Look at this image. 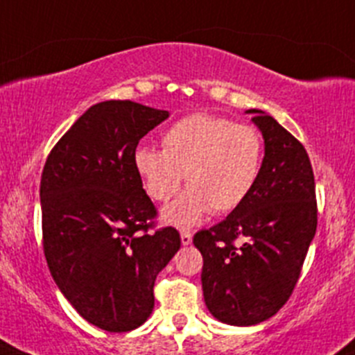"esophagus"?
<instances>
[{
    "mask_svg": "<svg viewBox=\"0 0 355 355\" xmlns=\"http://www.w3.org/2000/svg\"><path fill=\"white\" fill-rule=\"evenodd\" d=\"M180 241H182V245H191V243H193V234H191V231L182 230L180 231Z\"/></svg>",
    "mask_w": 355,
    "mask_h": 355,
    "instance_id": "esophagus-1",
    "label": "esophagus"
}]
</instances>
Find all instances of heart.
<instances>
[{
    "mask_svg": "<svg viewBox=\"0 0 355 355\" xmlns=\"http://www.w3.org/2000/svg\"><path fill=\"white\" fill-rule=\"evenodd\" d=\"M162 150L138 147L132 164L154 201L189 189L162 210L173 226H194L214 210L231 211L252 193L263 162V138L252 125L211 114H193L173 122L161 137Z\"/></svg>",
    "mask_w": 355,
    "mask_h": 355,
    "instance_id": "obj_1",
    "label": "heart"
}]
</instances>
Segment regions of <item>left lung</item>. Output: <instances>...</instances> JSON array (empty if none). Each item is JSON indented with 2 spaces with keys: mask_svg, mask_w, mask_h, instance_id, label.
Segmentation results:
<instances>
[{
  "mask_svg": "<svg viewBox=\"0 0 355 355\" xmlns=\"http://www.w3.org/2000/svg\"><path fill=\"white\" fill-rule=\"evenodd\" d=\"M247 114L264 140L256 187L193 240L203 256L205 304L231 326L259 324L286 304L317 230L315 180L304 147L266 112Z\"/></svg>",
  "mask_w": 355,
  "mask_h": 355,
  "instance_id": "1",
  "label": "left lung"
}]
</instances>
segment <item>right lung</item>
<instances>
[{"mask_svg": "<svg viewBox=\"0 0 355 355\" xmlns=\"http://www.w3.org/2000/svg\"><path fill=\"white\" fill-rule=\"evenodd\" d=\"M168 117L129 99L92 105L43 168L49 270L71 306L110 333L137 329L150 317L155 277L180 248L173 227L148 233L155 208L132 164L138 141Z\"/></svg>", "mask_w": 355, "mask_h": 355, "instance_id": "obj_1", "label": "right lung"}]
</instances>
